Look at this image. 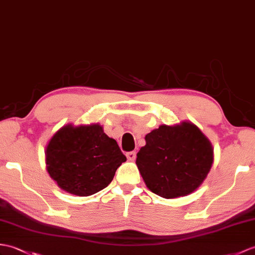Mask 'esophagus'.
Here are the masks:
<instances>
[{
	"label": "esophagus",
	"mask_w": 255,
	"mask_h": 255,
	"mask_svg": "<svg viewBox=\"0 0 255 255\" xmlns=\"http://www.w3.org/2000/svg\"><path fill=\"white\" fill-rule=\"evenodd\" d=\"M126 156H127V158H128V161H134L135 159V152L134 151H132V152H128L127 154H126Z\"/></svg>",
	"instance_id": "34e87169"
}]
</instances>
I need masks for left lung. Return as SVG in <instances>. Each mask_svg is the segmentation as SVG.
Instances as JSON below:
<instances>
[{"instance_id": "1", "label": "left lung", "mask_w": 255, "mask_h": 255, "mask_svg": "<svg viewBox=\"0 0 255 255\" xmlns=\"http://www.w3.org/2000/svg\"><path fill=\"white\" fill-rule=\"evenodd\" d=\"M144 139L135 164L153 193L175 199L186 197L202 185L214 162V150L194 124L161 125Z\"/></svg>"}]
</instances>
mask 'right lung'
Segmentation results:
<instances>
[{"label": "right lung", "mask_w": 255, "mask_h": 255, "mask_svg": "<svg viewBox=\"0 0 255 255\" xmlns=\"http://www.w3.org/2000/svg\"><path fill=\"white\" fill-rule=\"evenodd\" d=\"M126 159L117 142L99 124H68L52 135L45 147L50 177L64 191L78 197L108 187Z\"/></svg>", "instance_id": "1"}]
</instances>
